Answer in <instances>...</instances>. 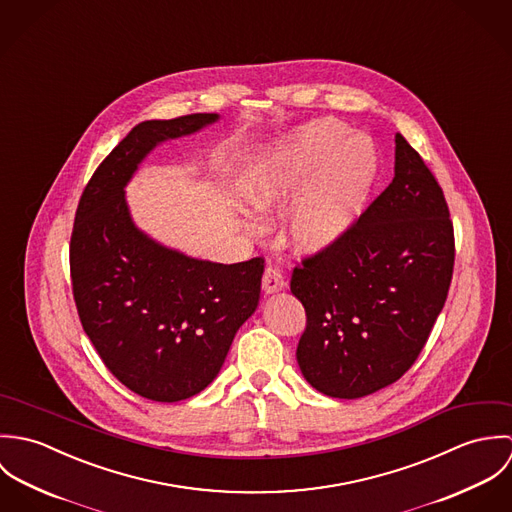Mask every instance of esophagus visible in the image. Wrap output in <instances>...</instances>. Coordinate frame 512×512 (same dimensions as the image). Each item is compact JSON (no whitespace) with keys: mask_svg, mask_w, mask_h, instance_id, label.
Instances as JSON below:
<instances>
[{"mask_svg":"<svg viewBox=\"0 0 512 512\" xmlns=\"http://www.w3.org/2000/svg\"><path fill=\"white\" fill-rule=\"evenodd\" d=\"M286 288V280L278 268H266L262 278V290L264 293H278Z\"/></svg>","mask_w":512,"mask_h":512,"instance_id":"esophagus-1","label":"esophagus"}]
</instances>
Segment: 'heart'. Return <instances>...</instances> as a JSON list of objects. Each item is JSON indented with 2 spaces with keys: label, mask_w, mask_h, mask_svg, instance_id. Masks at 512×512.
I'll list each match as a JSON object with an SVG mask.
<instances>
[{
  "label": "heart",
  "mask_w": 512,
  "mask_h": 512,
  "mask_svg": "<svg viewBox=\"0 0 512 512\" xmlns=\"http://www.w3.org/2000/svg\"><path fill=\"white\" fill-rule=\"evenodd\" d=\"M347 132L339 120H311L254 155L242 171V197L256 213H278L298 197L288 238L301 254L333 248L359 219L372 189L374 149L365 136Z\"/></svg>",
  "instance_id": "b5f03b06"
}]
</instances>
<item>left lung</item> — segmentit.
I'll return each instance as SVG.
<instances>
[{"label":"left lung","instance_id":"left-lung-1","mask_svg":"<svg viewBox=\"0 0 512 512\" xmlns=\"http://www.w3.org/2000/svg\"><path fill=\"white\" fill-rule=\"evenodd\" d=\"M394 144L392 183L290 282L307 315L297 365L331 398H363L414 365L451 284L455 244L443 191L414 147L400 134Z\"/></svg>","mask_w":512,"mask_h":512}]
</instances>
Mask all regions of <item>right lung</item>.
Here are the masks:
<instances>
[{
	"label": "right lung",
	"instance_id": "obj_1",
	"mask_svg": "<svg viewBox=\"0 0 512 512\" xmlns=\"http://www.w3.org/2000/svg\"><path fill=\"white\" fill-rule=\"evenodd\" d=\"M219 118L138 124L98 165L74 217L71 278L82 329L108 370L155 402L205 390L260 301L262 258L219 264L187 256L146 234L126 201V185L155 147Z\"/></svg>",
	"mask_w": 512,
	"mask_h": 512
}]
</instances>
